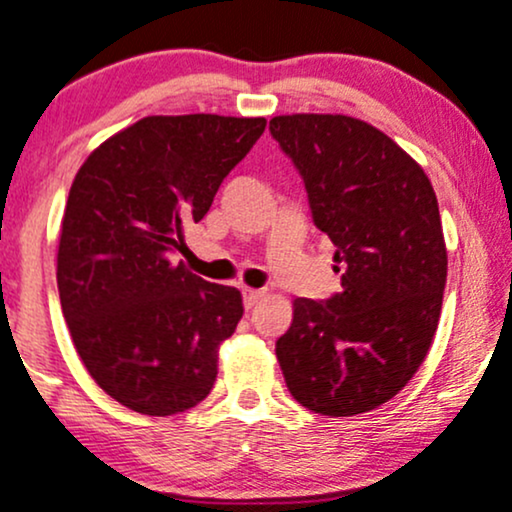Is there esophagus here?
<instances>
[{
  "mask_svg": "<svg viewBox=\"0 0 512 512\" xmlns=\"http://www.w3.org/2000/svg\"><path fill=\"white\" fill-rule=\"evenodd\" d=\"M267 291L265 289H243V303L245 308H255L257 303L262 301V296H265Z\"/></svg>",
  "mask_w": 512,
  "mask_h": 512,
  "instance_id": "1",
  "label": "esophagus"
}]
</instances>
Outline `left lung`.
<instances>
[{
	"instance_id": "left-lung-1",
	"label": "left lung",
	"mask_w": 512,
	"mask_h": 512,
	"mask_svg": "<svg viewBox=\"0 0 512 512\" xmlns=\"http://www.w3.org/2000/svg\"><path fill=\"white\" fill-rule=\"evenodd\" d=\"M313 223L335 245L342 289L296 299L277 359L291 396L342 418L396 396L430 350L447 282L437 196L423 167L369 123L340 114L274 116Z\"/></svg>"
}]
</instances>
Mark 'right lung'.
<instances>
[{
    "label": "right lung",
    "mask_w": 512,
    "mask_h": 512,
    "mask_svg": "<svg viewBox=\"0 0 512 512\" xmlns=\"http://www.w3.org/2000/svg\"><path fill=\"white\" fill-rule=\"evenodd\" d=\"M265 119L148 116L101 143L67 196L58 291L92 379L126 408L172 415L213 389L243 299L172 257Z\"/></svg>",
    "instance_id": "add662e5"
}]
</instances>
